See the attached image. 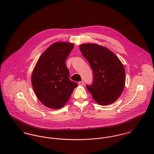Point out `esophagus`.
Returning a JSON list of instances; mask_svg holds the SVG:
<instances>
[{"label":"esophagus","mask_w":154,"mask_h":154,"mask_svg":"<svg viewBox=\"0 0 154 154\" xmlns=\"http://www.w3.org/2000/svg\"><path fill=\"white\" fill-rule=\"evenodd\" d=\"M83 84H84V82L83 81H79L78 82V85H80V86H82Z\"/></svg>","instance_id":"34e87169"}]
</instances>
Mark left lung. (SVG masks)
Listing matches in <instances>:
<instances>
[{"instance_id": "left-lung-1", "label": "left lung", "mask_w": 154, "mask_h": 154, "mask_svg": "<svg viewBox=\"0 0 154 154\" xmlns=\"http://www.w3.org/2000/svg\"><path fill=\"white\" fill-rule=\"evenodd\" d=\"M79 48L92 70L93 81L86 87L100 105H109L121 95L125 85L124 66L108 48L96 44L80 45Z\"/></svg>"}]
</instances>
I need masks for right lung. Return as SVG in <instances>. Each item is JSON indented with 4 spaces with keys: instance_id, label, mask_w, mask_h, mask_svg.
Segmentation results:
<instances>
[{
    "instance_id": "right-lung-1",
    "label": "right lung",
    "mask_w": 154,
    "mask_h": 154,
    "mask_svg": "<svg viewBox=\"0 0 154 154\" xmlns=\"http://www.w3.org/2000/svg\"><path fill=\"white\" fill-rule=\"evenodd\" d=\"M73 47L65 42L51 44L42 54L32 72L34 91L40 102L48 108L63 107L78 86L70 80L65 63Z\"/></svg>"
}]
</instances>
